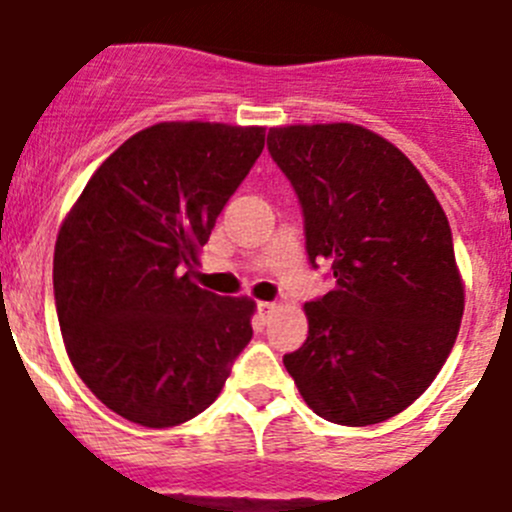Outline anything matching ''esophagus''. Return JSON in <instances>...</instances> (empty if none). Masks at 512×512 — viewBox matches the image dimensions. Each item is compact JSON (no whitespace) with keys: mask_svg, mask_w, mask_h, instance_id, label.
Listing matches in <instances>:
<instances>
[{"mask_svg":"<svg viewBox=\"0 0 512 512\" xmlns=\"http://www.w3.org/2000/svg\"><path fill=\"white\" fill-rule=\"evenodd\" d=\"M275 310H277V302H270V300L257 302V312H260L262 320H267V317H270Z\"/></svg>","mask_w":512,"mask_h":512,"instance_id":"esophagus-1","label":"esophagus"}]
</instances>
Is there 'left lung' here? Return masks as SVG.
Segmentation results:
<instances>
[{
  "label": "left lung",
  "mask_w": 512,
  "mask_h": 512,
  "mask_svg": "<svg viewBox=\"0 0 512 512\" xmlns=\"http://www.w3.org/2000/svg\"><path fill=\"white\" fill-rule=\"evenodd\" d=\"M267 150L300 197L307 255L337 280L305 302L307 340L282 362L330 423L395 418L430 388L463 320L445 210L418 167L360 124L272 127Z\"/></svg>",
  "instance_id": "1"
}]
</instances>
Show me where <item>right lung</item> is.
<instances>
[{"label": "right lung", "instance_id": "right-lung-1", "mask_svg": "<svg viewBox=\"0 0 512 512\" xmlns=\"http://www.w3.org/2000/svg\"><path fill=\"white\" fill-rule=\"evenodd\" d=\"M265 127L160 122L97 167L59 227L54 300L77 375L112 413L175 428L210 408L257 305L192 282Z\"/></svg>", "mask_w": 512, "mask_h": 512}]
</instances>
